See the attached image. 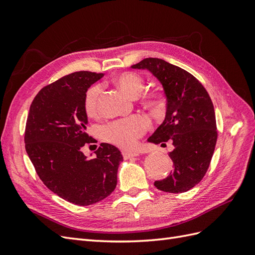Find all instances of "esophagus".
I'll use <instances>...</instances> for the list:
<instances>
[{
    "label": "esophagus",
    "mask_w": 255,
    "mask_h": 255,
    "mask_svg": "<svg viewBox=\"0 0 255 255\" xmlns=\"http://www.w3.org/2000/svg\"><path fill=\"white\" fill-rule=\"evenodd\" d=\"M122 155L126 159H129V158H133L136 157L138 155L137 152H132V151H128V150H123L122 151Z\"/></svg>",
    "instance_id": "1"
}]
</instances>
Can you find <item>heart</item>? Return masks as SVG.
I'll use <instances>...</instances> for the list:
<instances>
[{
    "mask_svg": "<svg viewBox=\"0 0 255 255\" xmlns=\"http://www.w3.org/2000/svg\"><path fill=\"white\" fill-rule=\"evenodd\" d=\"M117 86L129 97L136 98L143 87V78L136 72L126 71L117 74L114 78ZM101 88L99 85H92L84 96L83 107L88 117H95L98 114V100ZM144 104L149 109L159 112L164 109V102L158 94H149L144 97ZM148 128V121L142 116H130L128 118L114 120L106 123L99 129L100 137L103 140L114 143L121 148H130L137 138H139Z\"/></svg>",
    "mask_w": 255,
    "mask_h": 255,
    "instance_id": "obj_1",
    "label": "heart"
}]
</instances>
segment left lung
Listing matches in <instances>:
<instances>
[{"instance_id":"1","label":"left lung","mask_w":255,"mask_h":255,"mask_svg":"<svg viewBox=\"0 0 255 255\" xmlns=\"http://www.w3.org/2000/svg\"><path fill=\"white\" fill-rule=\"evenodd\" d=\"M132 68L150 71L163 85L167 99L165 120L148 141H172L174 149L169 156L173 170L154 185L172 194L187 191L203 179L217 141L212 100L194 75L164 59L144 58Z\"/></svg>"}]
</instances>
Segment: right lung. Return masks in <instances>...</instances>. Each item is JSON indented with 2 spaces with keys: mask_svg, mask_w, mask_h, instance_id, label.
I'll return each mask as SVG.
<instances>
[{
  "mask_svg": "<svg viewBox=\"0 0 255 255\" xmlns=\"http://www.w3.org/2000/svg\"><path fill=\"white\" fill-rule=\"evenodd\" d=\"M103 75L79 71L43 87L30 104L25 127V150L40 180L58 197L81 206L112 194L123 160L110 143H101L95 158L81 150L95 140L86 132L85 92Z\"/></svg>",
  "mask_w": 255,
  "mask_h": 255,
  "instance_id": "obj_1",
  "label": "right lung"
}]
</instances>
